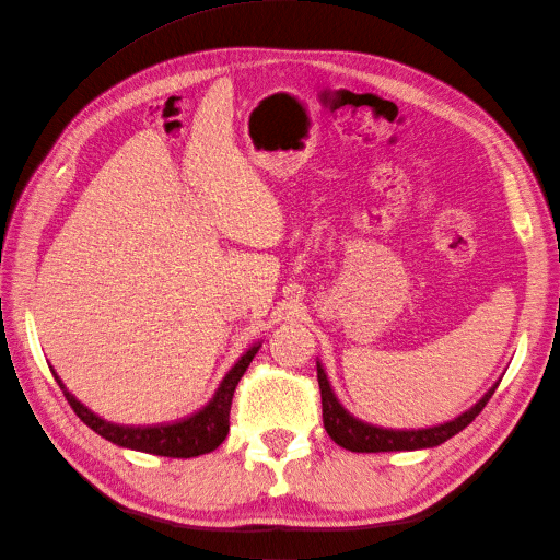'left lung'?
<instances>
[{"label": "left lung", "instance_id": "1", "mask_svg": "<svg viewBox=\"0 0 560 560\" xmlns=\"http://www.w3.org/2000/svg\"><path fill=\"white\" fill-rule=\"evenodd\" d=\"M317 383L322 395V420H325V430L338 446H343L352 453H381V451H418V448H432L444 444L446 439L455 436L465 430L469 422L477 418L488 399L493 397L498 383L488 389V393L457 418L444 422V425H434L425 430H387L362 422L360 418L350 416L343 404L336 399L331 383L325 374V369L317 362Z\"/></svg>", "mask_w": 560, "mask_h": 560}]
</instances>
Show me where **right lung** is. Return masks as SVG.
Returning <instances> with one entry per match:
<instances>
[{
  "instance_id": "right-lung-1",
  "label": "right lung",
  "mask_w": 560,
  "mask_h": 560,
  "mask_svg": "<svg viewBox=\"0 0 560 560\" xmlns=\"http://www.w3.org/2000/svg\"><path fill=\"white\" fill-rule=\"evenodd\" d=\"M259 348L261 343H254L243 358L229 369V374L222 378V383H219L217 393L206 406H202V409L175 422H161V425H142V428L116 425V422L95 416L89 406H83L70 389L65 387V383L58 378L56 371L54 369L50 371H54V378L58 381L62 395L67 397V401H70L74 413L86 422L93 432L105 436L107 442L124 448L151 453V455L196 457V455L214 451L226 439L235 385H238V381L243 378V374L247 371L249 362L254 360V354L259 352Z\"/></svg>"
}]
</instances>
